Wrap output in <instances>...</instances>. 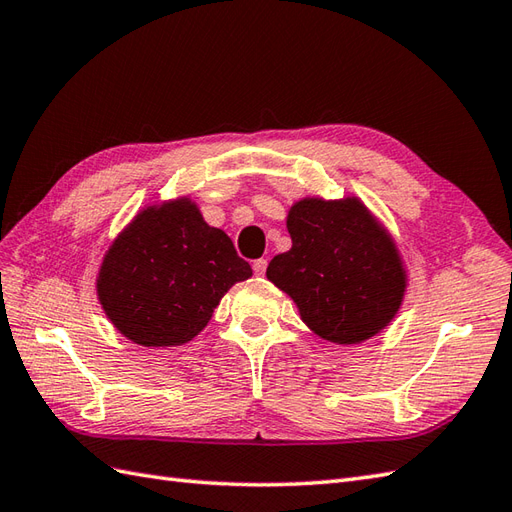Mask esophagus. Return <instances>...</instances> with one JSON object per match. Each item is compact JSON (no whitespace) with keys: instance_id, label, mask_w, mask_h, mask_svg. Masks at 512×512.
<instances>
[{"instance_id":"esophagus-1","label":"esophagus","mask_w":512,"mask_h":512,"mask_svg":"<svg viewBox=\"0 0 512 512\" xmlns=\"http://www.w3.org/2000/svg\"><path fill=\"white\" fill-rule=\"evenodd\" d=\"M266 268H268V259H255L253 261V270H255V277H264L266 274Z\"/></svg>"}]
</instances>
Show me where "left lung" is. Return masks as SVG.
Here are the masks:
<instances>
[{"label": "left lung", "mask_w": 512, "mask_h": 512, "mask_svg": "<svg viewBox=\"0 0 512 512\" xmlns=\"http://www.w3.org/2000/svg\"><path fill=\"white\" fill-rule=\"evenodd\" d=\"M292 248L266 277L290 296L309 329L333 344H361L396 316L406 274L391 235L359 199H303L287 214Z\"/></svg>", "instance_id": "obj_1"}]
</instances>
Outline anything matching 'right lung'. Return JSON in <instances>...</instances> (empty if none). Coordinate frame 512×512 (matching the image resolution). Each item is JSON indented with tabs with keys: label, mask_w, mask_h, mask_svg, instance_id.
Instances as JSON below:
<instances>
[{
	"label": "right lung",
	"mask_w": 512,
	"mask_h": 512,
	"mask_svg": "<svg viewBox=\"0 0 512 512\" xmlns=\"http://www.w3.org/2000/svg\"><path fill=\"white\" fill-rule=\"evenodd\" d=\"M253 270L229 235L190 199L153 205L103 257L97 296L110 322L140 346H181L199 335L229 287Z\"/></svg>",
	"instance_id": "right-lung-1"
}]
</instances>
